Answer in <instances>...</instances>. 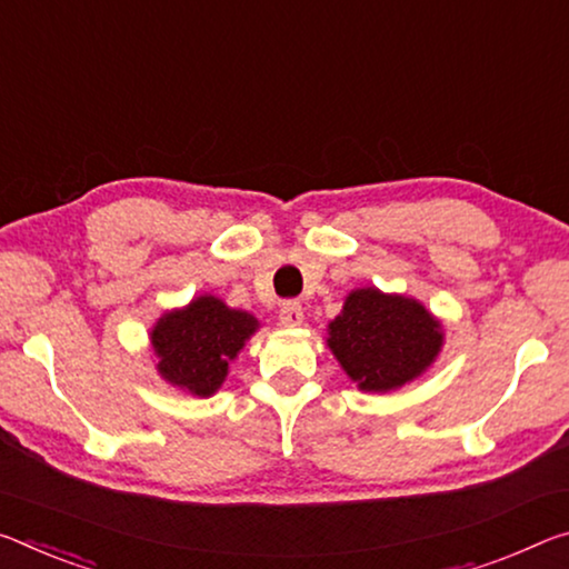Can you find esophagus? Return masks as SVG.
<instances>
[{
  "instance_id": "esophagus-1",
  "label": "esophagus",
  "mask_w": 569,
  "mask_h": 569,
  "mask_svg": "<svg viewBox=\"0 0 569 569\" xmlns=\"http://www.w3.org/2000/svg\"><path fill=\"white\" fill-rule=\"evenodd\" d=\"M278 319H281V327H286V329L301 327V323H303V309H301V303L286 301V303L281 306V313H278Z\"/></svg>"
}]
</instances>
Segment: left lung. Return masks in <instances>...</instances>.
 Instances as JSON below:
<instances>
[{
	"mask_svg": "<svg viewBox=\"0 0 569 569\" xmlns=\"http://www.w3.org/2000/svg\"><path fill=\"white\" fill-rule=\"evenodd\" d=\"M446 345L443 323L418 299L375 286L347 293L327 347L362 392H395L428 372Z\"/></svg>",
	"mask_w": 569,
	"mask_h": 569,
	"instance_id": "left-lung-1",
	"label": "left lung"
}]
</instances>
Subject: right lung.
<instances>
[{
    "label": "right lung",
    "mask_w": 569,
    "mask_h": 569,
    "mask_svg": "<svg viewBox=\"0 0 569 569\" xmlns=\"http://www.w3.org/2000/svg\"><path fill=\"white\" fill-rule=\"evenodd\" d=\"M258 329L252 313L230 309L212 293L194 296L187 306L161 313L149 329L157 372L192 398H212Z\"/></svg>",
    "instance_id": "right-lung-1"
}]
</instances>
